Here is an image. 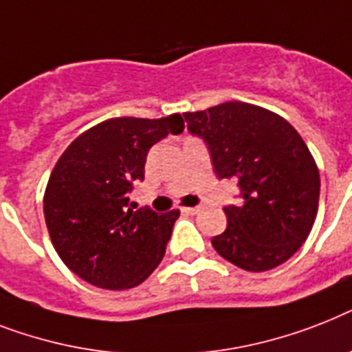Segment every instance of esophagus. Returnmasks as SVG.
I'll return each instance as SVG.
<instances>
[{"mask_svg":"<svg viewBox=\"0 0 352 352\" xmlns=\"http://www.w3.org/2000/svg\"><path fill=\"white\" fill-rule=\"evenodd\" d=\"M185 212H189V214H198L199 210H201V207H184Z\"/></svg>","mask_w":352,"mask_h":352,"instance_id":"obj_1","label":"esophagus"}]
</instances>
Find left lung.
Wrapping results in <instances>:
<instances>
[{
  "instance_id": "8db88e82",
  "label": "left lung",
  "mask_w": 352,
  "mask_h": 352,
  "mask_svg": "<svg viewBox=\"0 0 352 352\" xmlns=\"http://www.w3.org/2000/svg\"><path fill=\"white\" fill-rule=\"evenodd\" d=\"M205 140L218 178H236L240 207L210 243L240 269L261 272L287 261L307 240L318 212L320 173L296 129L276 112L245 101L184 112Z\"/></svg>"
}]
</instances>
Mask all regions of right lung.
Returning a JSON list of instances; mask_svg holds the SVG:
<instances>
[{"instance_id": "1", "label": "right lung", "mask_w": 352, "mask_h": 352, "mask_svg": "<svg viewBox=\"0 0 352 352\" xmlns=\"http://www.w3.org/2000/svg\"><path fill=\"white\" fill-rule=\"evenodd\" d=\"M184 127L179 114L111 118L65 148L45 189L43 212L56 252L81 280L123 291L160 265L179 210H134L129 190L145 176L148 148Z\"/></svg>"}]
</instances>
